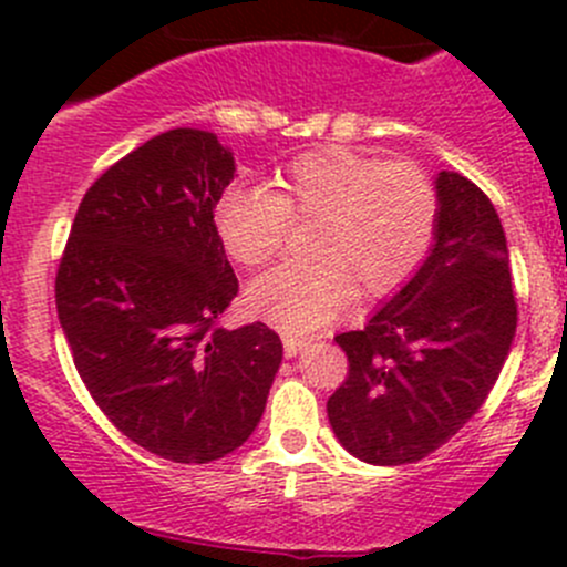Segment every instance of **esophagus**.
Segmentation results:
<instances>
[{
    "label": "esophagus",
    "mask_w": 567,
    "mask_h": 567,
    "mask_svg": "<svg viewBox=\"0 0 567 567\" xmlns=\"http://www.w3.org/2000/svg\"><path fill=\"white\" fill-rule=\"evenodd\" d=\"M305 348H307V340H296V337H285V342H282V351L288 359H293L296 353H301Z\"/></svg>",
    "instance_id": "34e87169"
}]
</instances>
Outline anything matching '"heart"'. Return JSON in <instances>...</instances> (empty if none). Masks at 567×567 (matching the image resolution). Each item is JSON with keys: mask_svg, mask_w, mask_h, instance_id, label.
<instances>
[{"mask_svg": "<svg viewBox=\"0 0 567 567\" xmlns=\"http://www.w3.org/2000/svg\"><path fill=\"white\" fill-rule=\"evenodd\" d=\"M279 192L233 183L216 199L221 244L241 266L282 249L290 216L323 219L320 262H285L247 288V307L285 334H316L353 305L403 290L431 255L442 197L425 169L353 147L301 153L277 175Z\"/></svg>", "mask_w": 567, "mask_h": 567, "instance_id": "obj_1", "label": "heart"}]
</instances>
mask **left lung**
Wrapping results in <instances>:
<instances>
[{"instance_id":"8db88e82","label":"left lung","mask_w":567,"mask_h":567,"mask_svg":"<svg viewBox=\"0 0 567 567\" xmlns=\"http://www.w3.org/2000/svg\"><path fill=\"white\" fill-rule=\"evenodd\" d=\"M442 219L416 277L368 326L337 334L348 375L326 403L342 447L375 466L416 463L494 390L516 337L511 251L491 199L439 173Z\"/></svg>"}]
</instances>
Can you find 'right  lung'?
<instances>
[{
	"mask_svg": "<svg viewBox=\"0 0 567 567\" xmlns=\"http://www.w3.org/2000/svg\"><path fill=\"white\" fill-rule=\"evenodd\" d=\"M233 175L210 131L153 136L87 188L56 268V316L95 405L175 463L241 447L282 362L266 323L216 326L238 293L214 221Z\"/></svg>",
	"mask_w": 567,
	"mask_h": 567,
	"instance_id": "obj_1",
	"label": "right lung"
}]
</instances>
